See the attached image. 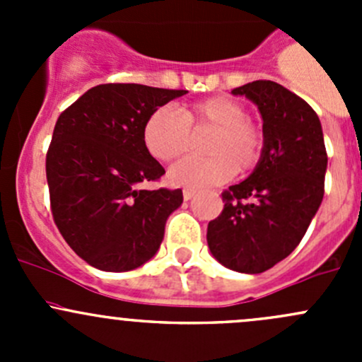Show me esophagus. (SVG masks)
I'll return each instance as SVG.
<instances>
[{
    "label": "esophagus",
    "instance_id": "obj_1",
    "mask_svg": "<svg viewBox=\"0 0 362 362\" xmlns=\"http://www.w3.org/2000/svg\"><path fill=\"white\" fill-rule=\"evenodd\" d=\"M194 194H196V191H192V189H185V191H184V199H185V202H189V199L194 198Z\"/></svg>",
    "mask_w": 362,
    "mask_h": 362
}]
</instances>
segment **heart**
Here are the masks:
<instances>
[{
	"instance_id": "b5f03b06",
	"label": "heart",
	"mask_w": 362,
	"mask_h": 362,
	"mask_svg": "<svg viewBox=\"0 0 362 362\" xmlns=\"http://www.w3.org/2000/svg\"><path fill=\"white\" fill-rule=\"evenodd\" d=\"M194 134L214 131L204 145L206 158H185L170 168L173 185L203 189L229 180L236 171L247 173L261 163L266 134L247 117V108L228 96L198 101L180 110L160 107L147 117L141 131L148 154L158 160H171L192 147Z\"/></svg>"
}]
</instances>
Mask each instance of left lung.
<instances>
[{"label": "left lung", "mask_w": 362, "mask_h": 362, "mask_svg": "<svg viewBox=\"0 0 362 362\" xmlns=\"http://www.w3.org/2000/svg\"><path fill=\"white\" fill-rule=\"evenodd\" d=\"M257 105L264 154L250 177L222 192L224 208L208 222L210 252L226 268L262 273L299 245L324 198L327 154L315 110L272 80L231 90Z\"/></svg>", "instance_id": "8db88e82"}]
</instances>
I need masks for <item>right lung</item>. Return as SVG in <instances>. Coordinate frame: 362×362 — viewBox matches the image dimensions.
<instances>
[{"instance_id": "add662e5", "label": "right lung", "mask_w": 362, "mask_h": 362, "mask_svg": "<svg viewBox=\"0 0 362 362\" xmlns=\"http://www.w3.org/2000/svg\"><path fill=\"white\" fill-rule=\"evenodd\" d=\"M187 90L101 83L59 115L47 152L50 210L78 257L103 272H129L158 252L182 189L147 191L164 168L148 154L147 117Z\"/></svg>"}]
</instances>
